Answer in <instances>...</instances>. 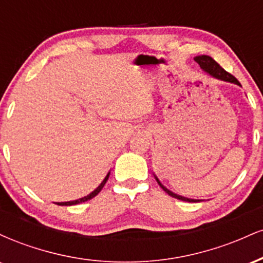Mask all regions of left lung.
I'll list each match as a JSON object with an SVG mask.
<instances>
[{
	"instance_id": "8db88e82",
	"label": "left lung",
	"mask_w": 263,
	"mask_h": 263,
	"mask_svg": "<svg viewBox=\"0 0 263 263\" xmlns=\"http://www.w3.org/2000/svg\"><path fill=\"white\" fill-rule=\"evenodd\" d=\"M194 60L198 63L199 65H200V68L203 69L205 73L211 75V77L215 78V79H219V80H222V81H229V83H234V84H236V85H240V83H238V80L236 79V78H235L234 75H231L230 73H228L226 70H224V69H222L221 66H220L218 63L215 62V60L211 58V57H209V55H198V57H195ZM155 178H156L157 183L159 184V186H161V188L164 190L165 193H168L171 197L177 198V199H179V200H183V201H189V203L200 201V200H197V199H190V198L182 197V195H178V194H176V193L171 192L170 189L165 188V186L163 185L161 182H159L158 178H157L156 176H155Z\"/></svg>"
}]
</instances>
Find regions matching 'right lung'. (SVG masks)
I'll return each mask as SVG.
<instances>
[{
    "mask_svg": "<svg viewBox=\"0 0 263 263\" xmlns=\"http://www.w3.org/2000/svg\"><path fill=\"white\" fill-rule=\"evenodd\" d=\"M108 177H110V172H108L107 173V176L105 177V179L102 180L101 182V184L100 185L98 186V188H96L95 190H93L92 193H90L89 195H86V197H84V198H80V199H78V200H73V201H64V203H57L58 205H77V204H80V203H84V201H87V200H90V199H92L93 197H96V195L99 194V193L101 192V189L104 188V185H105V183L107 182V179H108Z\"/></svg>",
    "mask_w": 263,
    "mask_h": 263,
    "instance_id": "obj_1",
    "label": "right lung"
}]
</instances>
